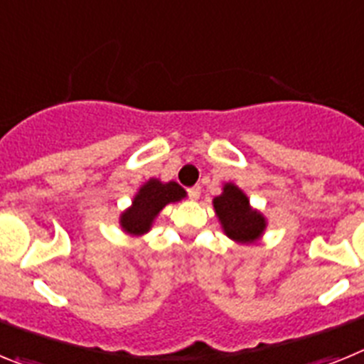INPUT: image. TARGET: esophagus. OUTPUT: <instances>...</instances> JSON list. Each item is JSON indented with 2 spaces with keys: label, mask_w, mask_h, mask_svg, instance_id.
<instances>
[{
  "label": "esophagus",
  "mask_w": 364,
  "mask_h": 364,
  "mask_svg": "<svg viewBox=\"0 0 364 364\" xmlns=\"http://www.w3.org/2000/svg\"><path fill=\"white\" fill-rule=\"evenodd\" d=\"M188 193H189V198H191V200H198V198H200L202 188L200 186H193V188L188 189Z\"/></svg>",
  "instance_id": "1"
}]
</instances>
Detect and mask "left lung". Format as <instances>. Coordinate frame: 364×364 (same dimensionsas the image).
<instances>
[{
  "instance_id": "obj_1",
  "label": "left lung",
  "mask_w": 364,
  "mask_h": 364,
  "mask_svg": "<svg viewBox=\"0 0 364 364\" xmlns=\"http://www.w3.org/2000/svg\"><path fill=\"white\" fill-rule=\"evenodd\" d=\"M213 210L224 235L237 244H257L268 228V218L233 182L222 186V193L213 198Z\"/></svg>"
}]
</instances>
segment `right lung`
I'll return each mask as SVG.
<instances>
[{
  "label": "right lung",
  "mask_w": 364,
  "mask_h": 364,
  "mask_svg": "<svg viewBox=\"0 0 364 364\" xmlns=\"http://www.w3.org/2000/svg\"><path fill=\"white\" fill-rule=\"evenodd\" d=\"M186 197V189L173 180L162 182L160 178H149L134 193L129 208L122 211L118 224L125 235L142 237L149 233L156 217L167 204H175Z\"/></svg>",
  "instance_id": "1"
}]
</instances>
